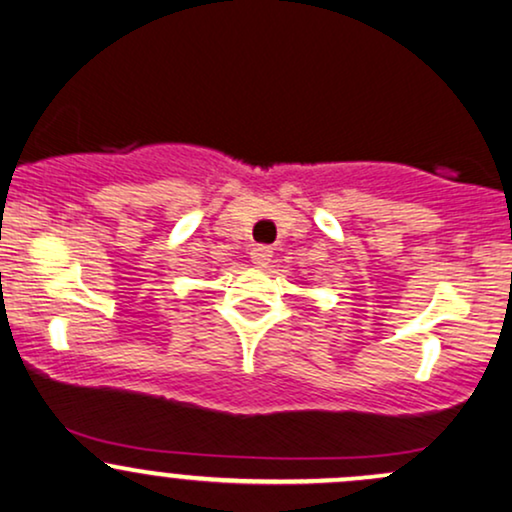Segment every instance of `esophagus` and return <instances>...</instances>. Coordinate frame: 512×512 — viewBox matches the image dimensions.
<instances>
[{
  "label": "esophagus",
  "mask_w": 512,
  "mask_h": 512,
  "mask_svg": "<svg viewBox=\"0 0 512 512\" xmlns=\"http://www.w3.org/2000/svg\"><path fill=\"white\" fill-rule=\"evenodd\" d=\"M250 257L252 262H255V267H267L269 260H272V248H269V245H255V248L250 250Z\"/></svg>",
  "instance_id": "esophagus-1"
}]
</instances>
